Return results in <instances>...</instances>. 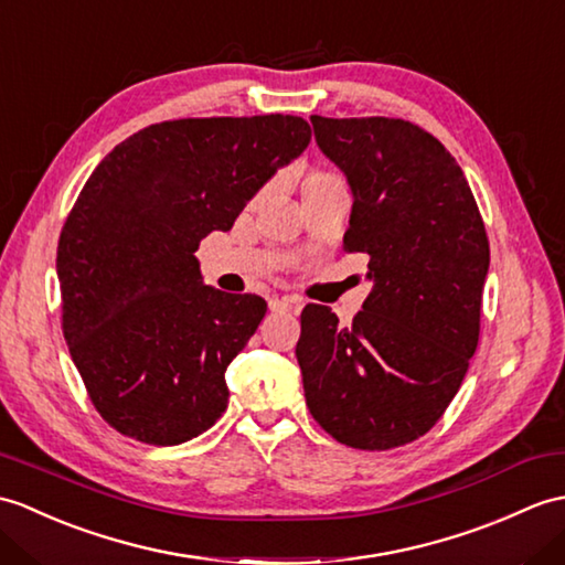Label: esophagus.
<instances>
[{"label":"esophagus","instance_id":"34e87169","mask_svg":"<svg viewBox=\"0 0 565 565\" xmlns=\"http://www.w3.org/2000/svg\"><path fill=\"white\" fill-rule=\"evenodd\" d=\"M298 308H300V298H296V296H281V298L269 300V310H274V312H291Z\"/></svg>","mask_w":565,"mask_h":565}]
</instances>
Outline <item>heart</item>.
Masks as SVG:
<instances>
[{
	"label": "heart",
	"instance_id": "obj_1",
	"mask_svg": "<svg viewBox=\"0 0 565 565\" xmlns=\"http://www.w3.org/2000/svg\"><path fill=\"white\" fill-rule=\"evenodd\" d=\"M310 178H324V173H315V175H310Z\"/></svg>",
	"mask_w": 565,
	"mask_h": 565
}]
</instances>
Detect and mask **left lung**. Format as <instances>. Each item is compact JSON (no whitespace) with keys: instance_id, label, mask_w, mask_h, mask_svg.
Listing matches in <instances>:
<instances>
[{"instance_id":"obj_1","label":"left lung","mask_w":565,"mask_h":565,"mask_svg":"<svg viewBox=\"0 0 565 565\" xmlns=\"http://www.w3.org/2000/svg\"><path fill=\"white\" fill-rule=\"evenodd\" d=\"M353 192L347 253H365L373 291L349 327L300 312L306 404L337 443L392 450L422 438L460 390L481 330L489 238L462 168L399 117H310Z\"/></svg>"}]
</instances>
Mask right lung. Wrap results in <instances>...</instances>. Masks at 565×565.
Returning <instances> with one entry per match:
<instances>
[{
    "instance_id": "add662e5",
    "label": "right lung",
    "mask_w": 565,
    "mask_h": 565,
    "mask_svg": "<svg viewBox=\"0 0 565 565\" xmlns=\"http://www.w3.org/2000/svg\"><path fill=\"white\" fill-rule=\"evenodd\" d=\"M310 143L296 115L185 117L105 156L57 245L62 332L103 422L178 445L228 406L226 369L267 312L202 284L194 253Z\"/></svg>"
}]
</instances>
